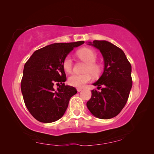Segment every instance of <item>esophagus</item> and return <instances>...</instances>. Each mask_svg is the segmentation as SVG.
Returning <instances> with one entry per match:
<instances>
[{
  "instance_id": "1",
  "label": "esophagus",
  "mask_w": 154,
  "mask_h": 154,
  "mask_svg": "<svg viewBox=\"0 0 154 154\" xmlns=\"http://www.w3.org/2000/svg\"><path fill=\"white\" fill-rule=\"evenodd\" d=\"M77 92H81L82 90V88H77Z\"/></svg>"
}]
</instances>
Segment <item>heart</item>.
<instances>
[{"label":"heart","instance_id":"1","mask_svg":"<svg viewBox=\"0 0 154 154\" xmlns=\"http://www.w3.org/2000/svg\"><path fill=\"white\" fill-rule=\"evenodd\" d=\"M77 55L82 60L87 63V67L86 68V72H90L92 75H99L100 72V66L99 64L95 63L97 58V53L94 51L89 48H84L79 50L77 52ZM73 61L71 56L68 55L65 58L63 62V67L66 72H70L72 70ZM92 77L90 73H86L84 75L72 74L68 77V82L70 86L82 88L86 85L87 83L90 82Z\"/></svg>","mask_w":154,"mask_h":154}]
</instances>
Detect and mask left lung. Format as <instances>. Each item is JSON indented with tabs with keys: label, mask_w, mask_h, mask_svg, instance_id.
<instances>
[{
	"label": "left lung",
	"mask_w": 154,
	"mask_h": 154,
	"mask_svg": "<svg viewBox=\"0 0 154 154\" xmlns=\"http://www.w3.org/2000/svg\"><path fill=\"white\" fill-rule=\"evenodd\" d=\"M87 43L99 50L104 61L103 74L92 84L101 90H92L87 108L97 118L112 119L120 113L128 101L132 86L131 66L123 51L112 43L106 40Z\"/></svg>",
	"instance_id": "1"
}]
</instances>
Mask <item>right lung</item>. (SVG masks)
<instances>
[{
    "instance_id": "obj_1",
    "label": "right lung",
    "mask_w": 154,
    "mask_h": 154,
    "mask_svg": "<svg viewBox=\"0 0 154 154\" xmlns=\"http://www.w3.org/2000/svg\"><path fill=\"white\" fill-rule=\"evenodd\" d=\"M84 41L54 43L35 51L24 66L21 91L26 108L42 123H52L64 115L75 88L66 85L63 62ZM59 87L54 88V84Z\"/></svg>"
}]
</instances>
